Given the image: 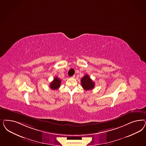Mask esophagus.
Listing matches in <instances>:
<instances>
[{"label":"esophagus","instance_id":"1","mask_svg":"<svg viewBox=\"0 0 146 146\" xmlns=\"http://www.w3.org/2000/svg\"><path fill=\"white\" fill-rule=\"evenodd\" d=\"M75 77V75L72 76L71 77V78H74Z\"/></svg>","mask_w":146,"mask_h":146}]
</instances>
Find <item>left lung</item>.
I'll return each mask as SVG.
<instances>
[{"mask_svg": "<svg viewBox=\"0 0 146 146\" xmlns=\"http://www.w3.org/2000/svg\"><path fill=\"white\" fill-rule=\"evenodd\" d=\"M81 84L83 88L86 91L93 89V88H94L95 84L88 75H85L81 79Z\"/></svg>", "mask_w": 146, "mask_h": 146, "instance_id": "left-lung-1", "label": "left lung"}]
</instances>
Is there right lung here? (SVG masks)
<instances>
[{
	"mask_svg": "<svg viewBox=\"0 0 146 146\" xmlns=\"http://www.w3.org/2000/svg\"><path fill=\"white\" fill-rule=\"evenodd\" d=\"M61 80H60L58 77H55L54 78V80H52V83L50 84V88L52 90L58 89L60 87Z\"/></svg>",
	"mask_w": 146,
	"mask_h": 146,
	"instance_id": "right-lung-1",
	"label": "right lung"
}]
</instances>
